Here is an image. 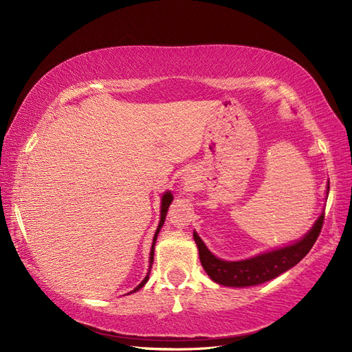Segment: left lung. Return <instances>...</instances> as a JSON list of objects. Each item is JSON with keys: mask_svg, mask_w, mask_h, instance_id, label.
<instances>
[{"mask_svg": "<svg viewBox=\"0 0 352 352\" xmlns=\"http://www.w3.org/2000/svg\"><path fill=\"white\" fill-rule=\"evenodd\" d=\"M329 194V186H327ZM324 220V212L316 220L313 228L305 235L286 247L265 251L258 255H254L247 260L226 261L216 257L207 247L198 233L194 230V239L198 247L199 260L206 273L212 282L229 287H245L255 286L264 282H269L278 278L286 270L292 269L300 263L305 255L313 248L314 242L318 238Z\"/></svg>", "mask_w": 352, "mask_h": 352, "instance_id": "1", "label": "left lung"}]
</instances>
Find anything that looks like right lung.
Returning <instances> with one entry per match:
<instances>
[{"label": "right lung", "instance_id": "obj_1", "mask_svg": "<svg viewBox=\"0 0 352 352\" xmlns=\"http://www.w3.org/2000/svg\"><path fill=\"white\" fill-rule=\"evenodd\" d=\"M172 201H173V195H172V192H170V190H167V192H164V194H163V197H162V210H160V212H162V214H160V223H158L157 230H155V233H154V239H153V245H151V252H150V269H148V273H146V276H145V279H144L140 285H138L132 292L140 291L141 287L148 282V279H150V273H151L153 261H154V247H155V241H157V236H158L160 230H162V228H163V225H164V220H166L167 210H168L170 204H172ZM132 292H129V294H132Z\"/></svg>", "mask_w": 352, "mask_h": 352}]
</instances>
